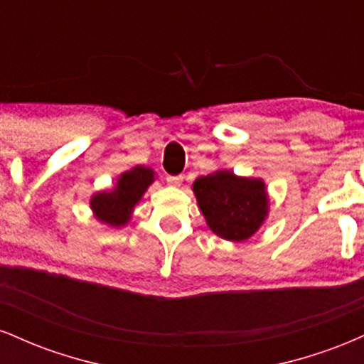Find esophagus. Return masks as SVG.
Returning <instances> with one entry per match:
<instances>
[{
	"instance_id": "obj_1",
	"label": "esophagus",
	"mask_w": 364,
	"mask_h": 364,
	"mask_svg": "<svg viewBox=\"0 0 364 364\" xmlns=\"http://www.w3.org/2000/svg\"><path fill=\"white\" fill-rule=\"evenodd\" d=\"M166 181H168V185L171 186H181L183 176H168L166 178Z\"/></svg>"
}]
</instances>
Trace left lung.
Returning <instances> with one entry per match:
<instances>
[{"label":"left lung","instance_id":"8db88e82","mask_svg":"<svg viewBox=\"0 0 364 364\" xmlns=\"http://www.w3.org/2000/svg\"><path fill=\"white\" fill-rule=\"evenodd\" d=\"M193 191L208 228L224 240H248L267 215L262 179L237 178L231 171H217L196 179Z\"/></svg>","mask_w":364,"mask_h":364}]
</instances>
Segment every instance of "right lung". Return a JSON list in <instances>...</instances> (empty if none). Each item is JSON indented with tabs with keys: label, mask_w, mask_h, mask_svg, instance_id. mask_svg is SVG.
I'll return each instance as SVG.
<instances>
[{
	"label": "right lung",
	"mask_w": 364,
	"mask_h": 364,
	"mask_svg": "<svg viewBox=\"0 0 364 364\" xmlns=\"http://www.w3.org/2000/svg\"><path fill=\"white\" fill-rule=\"evenodd\" d=\"M154 181L152 169L136 166L128 173L121 174L118 186L111 193H97L92 198L90 207L95 212L97 219L109 225H123L128 223L129 212L135 207L147 190V186Z\"/></svg>",
	"instance_id": "1"
}]
</instances>
